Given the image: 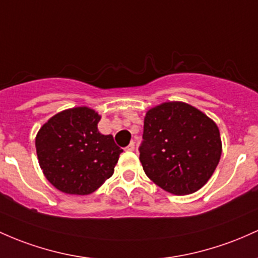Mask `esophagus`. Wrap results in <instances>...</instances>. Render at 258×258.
Listing matches in <instances>:
<instances>
[{"label":"esophagus","mask_w":258,"mask_h":258,"mask_svg":"<svg viewBox=\"0 0 258 258\" xmlns=\"http://www.w3.org/2000/svg\"><path fill=\"white\" fill-rule=\"evenodd\" d=\"M126 151L128 152H134L135 151V142H131L128 144V146L126 147Z\"/></svg>","instance_id":"34e87169"}]
</instances>
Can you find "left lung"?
Returning a JSON list of instances; mask_svg holds the SVG:
<instances>
[{"label": "left lung", "instance_id": "1", "mask_svg": "<svg viewBox=\"0 0 258 258\" xmlns=\"http://www.w3.org/2000/svg\"><path fill=\"white\" fill-rule=\"evenodd\" d=\"M222 155L219 128L205 112L182 101L147 111L140 160L155 185L177 196L208 182Z\"/></svg>", "mask_w": 258, "mask_h": 258}]
</instances>
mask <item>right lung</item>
<instances>
[{
  "label": "right lung",
  "instance_id": "obj_1",
  "mask_svg": "<svg viewBox=\"0 0 258 258\" xmlns=\"http://www.w3.org/2000/svg\"><path fill=\"white\" fill-rule=\"evenodd\" d=\"M101 116L88 106L63 110L39 130L35 148L47 181L63 194L90 195L114 174L122 149L101 135Z\"/></svg>",
  "mask_w": 258,
  "mask_h": 258
}]
</instances>
